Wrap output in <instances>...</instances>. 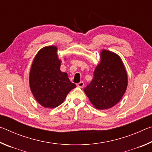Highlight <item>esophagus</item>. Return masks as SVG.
<instances>
[{"label":"esophagus","mask_w":152,"mask_h":152,"mask_svg":"<svg viewBox=\"0 0 152 152\" xmlns=\"http://www.w3.org/2000/svg\"><path fill=\"white\" fill-rule=\"evenodd\" d=\"M84 86V83L83 82H80L77 84V86L79 87V88H83Z\"/></svg>","instance_id":"1"}]
</instances>
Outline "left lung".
<instances>
[{
  "mask_svg": "<svg viewBox=\"0 0 152 152\" xmlns=\"http://www.w3.org/2000/svg\"><path fill=\"white\" fill-rule=\"evenodd\" d=\"M127 83V74L121 58L117 53L102 50L93 79L84 91L95 108L109 109L120 101Z\"/></svg>",
  "mask_w": 152,
  "mask_h": 152,
  "instance_id": "obj_1",
  "label": "left lung"
}]
</instances>
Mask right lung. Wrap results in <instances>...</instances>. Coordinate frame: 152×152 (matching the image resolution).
Instances as JSON below:
<instances>
[{
	"label": "right lung",
	"mask_w": 152,
	"mask_h": 152,
	"mask_svg": "<svg viewBox=\"0 0 152 152\" xmlns=\"http://www.w3.org/2000/svg\"><path fill=\"white\" fill-rule=\"evenodd\" d=\"M54 45L41 49L33 59L29 72V86L33 96L42 107L53 109L64 101L76 88L68 74L60 70L61 61Z\"/></svg>",
	"instance_id": "add662e5"
}]
</instances>
